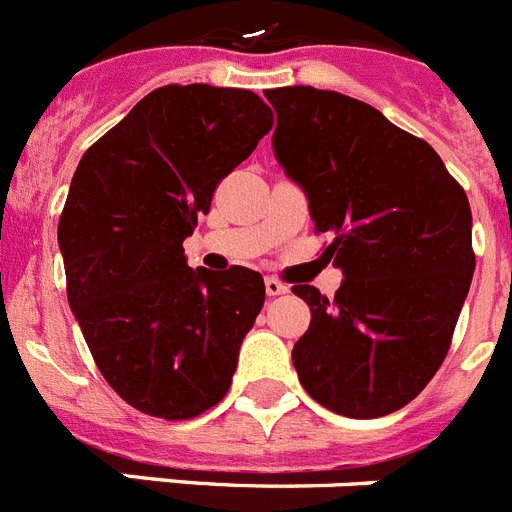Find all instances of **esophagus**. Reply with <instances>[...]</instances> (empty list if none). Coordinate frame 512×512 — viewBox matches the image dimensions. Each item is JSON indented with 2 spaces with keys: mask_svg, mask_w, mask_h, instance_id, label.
Instances as JSON below:
<instances>
[{
  "mask_svg": "<svg viewBox=\"0 0 512 512\" xmlns=\"http://www.w3.org/2000/svg\"><path fill=\"white\" fill-rule=\"evenodd\" d=\"M265 291H268V296H281V293H288V286L278 278H265Z\"/></svg>",
  "mask_w": 512,
  "mask_h": 512,
  "instance_id": "obj_1",
  "label": "esophagus"
}]
</instances>
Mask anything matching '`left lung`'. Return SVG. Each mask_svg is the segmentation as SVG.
<instances>
[{"label": "left lung", "instance_id": "obj_1", "mask_svg": "<svg viewBox=\"0 0 512 512\" xmlns=\"http://www.w3.org/2000/svg\"><path fill=\"white\" fill-rule=\"evenodd\" d=\"M273 151L309 198L345 281L335 299L293 286L311 324L293 368L311 399L345 417H381L420 394L451 345L474 275L471 208L428 141L340 92L281 87Z\"/></svg>", "mask_w": 512, "mask_h": 512}]
</instances>
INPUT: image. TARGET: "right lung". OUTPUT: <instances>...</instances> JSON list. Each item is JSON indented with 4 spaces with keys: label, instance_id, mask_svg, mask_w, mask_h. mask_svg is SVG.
Here are the masks:
<instances>
[{
    "label": "right lung",
    "instance_id": "obj_1",
    "mask_svg": "<svg viewBox=\"0 0 512 512\" xmlns=\"http://www.w3.org/2000/svg\"><path fill=\"white\" fill-rule=\"evenodd\" d=\"M273 113L255 92L167 84L87 149L59 221L66 296L97 368L144 415L219 404L265 283L250 268H188L182 242Z\"/></svg>",
    "mask_w": 512,
    "mask_h": 512
}]
</instances>
